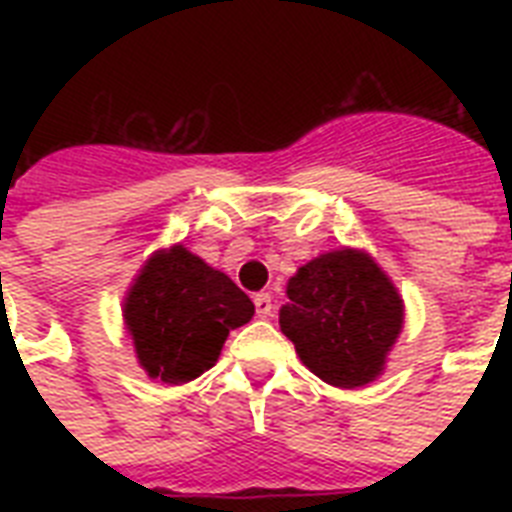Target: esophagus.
I'll return each mask as SVG.
<instances>
[{
    "label": "esophagus",
    "instance_id": "34e87169",
    "mask_svg": "<svg viewBox=\"0 0 512 512\" xmlns=\"http://www.w3.org/2000/svg\"><path fill=\"white\" fill-rule=\"evenodd\" d=\"M255 308H257V316H260V319H268V316H273V297L268 295V292H260V295H255Z\"/></svg>",
    "mask_w": 512,
    "mask_h": 512
}]
</instances>
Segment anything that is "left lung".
<instances>
[{
  "instance_id": "1",
  "label": "left lung",
  "mask_w": 512,
  "mask_h": 512,
  "mask_svg": "<svg viewBox=\"0 0 512 512\" xmlns=\"http://www.w3.org/2000/svg\"><path fill=\"white\" fill-rule=\"evenodd\" d=\"M279 327L300 361L335 388H361L385 372L404 329V300L369 252L340 247L287 281Z\"/></svg>"
}]
</instances>
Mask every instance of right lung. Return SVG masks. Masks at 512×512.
Instances as JSON below:
<instances>
[{"label":"right lung","mask_w":512,"mask_h":512,"mask_svg":"<svg viewBox=\"0 0 512 512\" xmlns=\"http://www.w3.org/2000/svg\"><path fill=\"white\" fill-rule=\"evenodd\" d=\"M252 316V300L185 244L156 249L122 303L140 369L167 385H183L212 369L231 329Z\"/></svg>","instance_id":"right-lung-1"}]
</instances>
